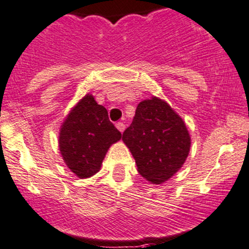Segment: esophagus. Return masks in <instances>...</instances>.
<instances>
[{"instance_id":"1","label":"esophagus","mask_w":249,"mask_h":249,"mask_svg":"<svg viewBox=\"0 0 249 249\" xmlns=\"http://www.w3.org/2000/svg\"><path fill=\"white\" fill-rule=\"evenodd\" d=\"M116 128H117V129L120 130V132L124 133V130L125 125H124V122H117V124H116Z\"/></svg>"}]
</instances>
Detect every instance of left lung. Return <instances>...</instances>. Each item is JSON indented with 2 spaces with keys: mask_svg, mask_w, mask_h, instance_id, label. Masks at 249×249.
<instances>
[{
  "mask_svg": "<svg viewBox=\"0 0 249 249\" xmlns=\"http://www.w3.org/2000/svg\"><path fill=\"white\" fill-rule=\"evenodd\" d=\"M122 140L132 152L140 176L152 184L172 178L185 163L191 146L185 122L157 97L138 104Z\"/></svg>",
  "mask_w": 249,
  "mask_h": 249,
  "instance_id": "obj_1",
  "label": "left lung"
}]
</instances>
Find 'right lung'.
I'll return each instance as SVG.
<instances>
[{
	"label": "right lung",
	"instance_id": "obj_1",
	"mask_svg": "<svg viewBox=\"0 0 249 249\" xmlns=\"http://www.w3.org/2000/svg\"><path fill=\"white\" fill-rule=\"evenodd\" d=\"M122 138L110 122L107 110L86 94L66 115L59 130V150L68 168L80 179L100 171L112 144Z\"/></svg>",
	"mask_w": 249,
	"mask_h": 249
}]
</instances>
